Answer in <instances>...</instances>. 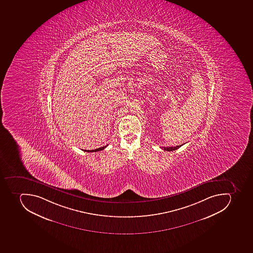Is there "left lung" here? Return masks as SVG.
Instances as JSON below:
<instances>
[{"instance_id": "8db88e82", "label": "left lung", "mask_w": 253, "mask_h": 253, "mask_svg": "<svg viewBox=\"0 0 253 253\" xmlns=\"http://www.w3.org/2000/svg\"><path fill=\"white\" fill-rule=\"evenodd\" d=\"M182 145H178L175 146V147H167V148H165V147H162L163 149L164 150V151H168V152H171V151H174V150L178 149V148H179L180 147H181Z\"/></svg>"}]
</instances>
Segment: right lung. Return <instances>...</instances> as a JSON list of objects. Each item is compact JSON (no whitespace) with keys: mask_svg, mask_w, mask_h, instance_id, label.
Segmentation results:
<instances>
[{"mask_svg":"<svg viewBox=\"0 0 253 253\" xmlns=\"http://www.w3.org/2000/svg\"><path fill=\"white\" fill-rule=\"evenodd\" d=\"M107 146H108V144L106 146H104V147H101V148H97V149H94V150H85V152H98V151H102V150L105 149V148H106V147H107Z\"/></svg>","mask_w":253,"mask_h":253,"instance_id":"add662e5","label":"right lung"}]
</instances>
